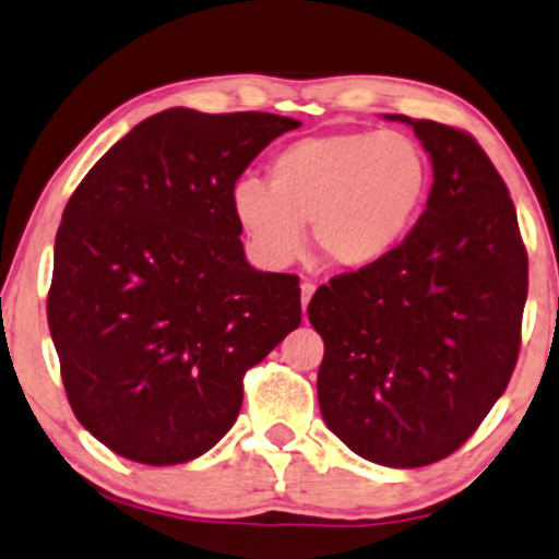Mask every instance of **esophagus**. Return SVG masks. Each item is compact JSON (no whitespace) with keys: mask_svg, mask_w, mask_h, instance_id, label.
Instances as JSON below:
<instances>
[{"mask_svg":"<svg viewBox=\"0 0 559 559\" xmlns=\"http://www.w3.org/2000/svg\"><path fill=\"white\" fill-rule=\"evenodd\" d=\"M314 292H317V284H311V281H304V284H301V307H304V311H307Z\"/></svg>","mask_w":559,"mask_h":559,"instance_id":"34e87169","label":"esophagus"}]
</instances>
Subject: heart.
Instances as JSON below:
<instances>
[{
  "label": "heart",
  "instance_id": "1",
  "mask_svg": "<svg viewBox=\"0 0 559 559\" xmlns=\"http://www.w3.org/2000/svg\"><path fill=\"white\" fill-rule=\"evenodd\" d=\"M429 186V158L399 130H337L301 138L267 163V186L235 183L233 214L252 248L286 265L304 248V225L334 267H368L412 229Z\"/></svg>",
  "mask_w": 559,
  "mask_h": 559
}]
</instances>
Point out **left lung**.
<instances>
[{
    "instance_id": "obj_1",
    "label": "left lung",
    "mask_w": 559,
    "mask_h": 559,
    "mask_svg": "<svg viewBox=\"0 0 559 559\" xmlns=\"http://www.w3.org/2000/svg\"><path fill=\"white\" fill-rule=\"evenodd\" d=\"M412 124L431 155L427 210L389 255L334 275L309 301L324 340L319 408L370 463L452 455L506 391L522 347L530 260L516 210L471 132Z\"/></svg>"
}]
</instances>
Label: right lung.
Instances as JSON below:
<instances>
[{
	"mask_svg": "<svg viewBox=\"0 0 559 559\" xmlns=\"http://www.w3.org/2000/svg\"><path fill=\"white\" fill-rule=\"evenodd\" d=\"M299 124L158 111L71 193L48 326L73 414L117 455H204L240 414L245 373L301 324L299 278L248 265L229 204L252 158Z\"/></svg>",
	"mask_w": 559,
	"mask_h": 559,
	"instance_id": "obj_1",
	"label": "right lung"
}]
</instances>
